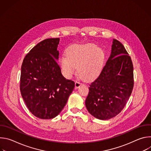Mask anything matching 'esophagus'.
Returning a JSON list of instances; mask_svg holds the SVG:
<instances>
[{
	"instance_id": "obj_1",
	"label": "esophagus",
	"mask_w": 151,
	"mask_h": 151,
	"mask_svg": "<svg viewBox=\"0 0 151 151\" xmlns=\"http://www.w3.org/2000/svg\"><path fill=\"white\" fill-rule=\"evenodd\" d=\"M81 83L79 82V81H76V82H75V88L76 89V88H79L80 86L81 85Z\"/></svg>"
}]
</instances>
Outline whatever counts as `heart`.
<instances>
[{
  "mask_svg": "<svg viewBox=\"0 0 151 151\" xmlns=\"http://www.w3.org/2000/svg\"><path fill=\"white\" fill-rule=\"evenodd\" d=\"M66 56L60 58V64L66 77L70 78L78 68L79 75L91 81L100 73L104 55L103 50L94 44L74 45L68 48Z\"/></svg>",
  "mask_w": 151,
  "mask_h": 151,
  "instance_id": "obj_1",
  "label": "heart"
}]
</instances>
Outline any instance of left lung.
Returning a JSON list of instances; mask_svg holds the SVG:
<instances>
[{
  "label": "left lung",
  "mask_w": 151,
  "mask_h": 151,
  "mask_svg": "<svg viewBox=\"0 0 151 151\" xmlns=\"http://www.w3.org/2000/svg\"><path fill=\"white\" fill-rule=\"evenodd\" d=\"M133 87L131 57L121 43L114 39L111 56L99 76L90 84L86 107L97 119L114 118L124 109Z\"/></svg>",
  "instance_id": "obj_1"
}]
</instances>
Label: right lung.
Returning a JSON list of instances; mask_svg holds the SVG:
<instances>
[{"instance_id":"right-lung-1","label":"right lung","mask_w":151,"mask_h":151,"mask_svg":"<svg viewBox=\"0 0 151 151\" xmlns=\"http://www.w3.org/2000/svg\"><path fill=\"white\" fill-rule=\"evenodd\" d=\"M59 41V38H50L40 42L21 65V96L30 112L40 119L57 116L75 87L74 81L62 75L57 62Z\"/></svg>"}]
</instances>
